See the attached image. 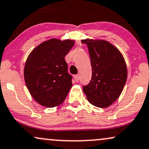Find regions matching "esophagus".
Segmentation results:
<instances>
[{
    "instance_id": "34e87169",
    "label": "esophagus",
    "mask_w": 149,
    "mask_h": 149,
    "mask_svg": "<svg viewBox=\"0 0 149 149\" xmlns=\"http://www.w3.org/2000/svg\"><path fill=\"white\" fill-rule=\"evenodd\" d=\"M74 78H75V80H76V82H78V80H79V75H76Z\"/></svg>"
}]
</instances>
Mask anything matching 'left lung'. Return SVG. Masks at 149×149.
I'll use <instances>...</instances> for the list:
<instances>
[{
	"instance_id": "obj_1",
	"label": "left lung",
	"mask_w": 149,
	"mask_h": 149,
	"mask_svg": "<svg viewBox=\"0 0 149 149\" xmlns=\"http://www.w3.org/2000/svg\"><path fill=\"white\" fill-rule=\"evenodd\" d=\"M87 46L92 65V79L82 87L88 101L107 107L119 97L127 80L124 59L118 49L106 41L82 40Z\"/></svg>"
}]
</instances>
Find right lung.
<instances>
[{
  "label": "right lung",
  "instance_id": "right-lung-1",
  "mask_svg": "<svg viewBox=\"0 0 149 149\" xmlns=\"http://www.w3.org/2000/svg\"><path fill=\"white\" fill-rule=\"evenodd\" d=\"M74 44L71 39H52L37 46L27 59L25 82L31 96L43 106L62 104L72 87L64 57Z\"/></svg>",
  "mask_w": 149,
  "mask_h": 149
}]
</instances>
